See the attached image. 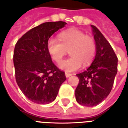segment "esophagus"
<instances>
[{
  "label": "esophagus",
  "mask_w": 128,
  "mask_h": 128,
  "mask_svg": "<svg viewBox=\"0 0 128 128\" xmlns=\"http://www.w3.org/2000/svg\"><path fill=\"white\" fill-rule=\"evenodd\" d=\"M71 75H72L71 73H68V72H65V76H66V78H69V77H70Z\"/></svg>",
  "instance_id": "esophagus-1"
}]
</instances>
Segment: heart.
<instances>
[{"label": "heart", "mask_w": 128, "mask_h": 128, "mask_svg": "<svg viewBox=\"0 0 128 128\" xmlns=\"http://www.w3.org/2000/svg\"><path fill=\"white\" fill-rule=\"evenodd\" d=\"M49 55L57 63L61 62L70 50L72 57L59 65L60 68L66 72L80 69L83 64L88 65L96 53L94 40L76 28L63 31L59 34V40L50 38L47 42Z\"/></svg>", "instance_id": "obj_1"}]
</instances>
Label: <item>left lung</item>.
<instances>
[{"label":"left lung","instance_id":"1","mask_svg":"<svg viewBox=\"0 0 128 128\" xmlns=\"http://www.w3.org/2000/svg\"><path fill=\"white\" fill-rule=\"evenodd\" d=\"M96 44V54L90 66L77 74L79 84L75 90L80 104L92 107L104 100L112 88L117 73L118 59L114 51L96 26L91 25Z\"/></svg>","mask_w":128,"mask_h":128}]
</instances>
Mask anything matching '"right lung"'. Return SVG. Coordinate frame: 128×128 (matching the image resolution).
Instances as JSON below:
<instances>
[{
    "mask_svg": "<svg viewBox=\"0 0 128 128\" xmlns=\"http://www.w3.org/2000/svg\"><path fill=\"white\" fill-rule=\"evenodd\" d=\"M66 24L62 21L41 24L24 34L15 46L16 80L23 94L36 104L53 102L66 80L64 72L53 63L47 50L50 37Z\"/></svg>",
    "mask_w": 128,
    "mask_h": 128,
    "instance_id": "add662e5",
    "label": "right lung"
}]
</instances>
